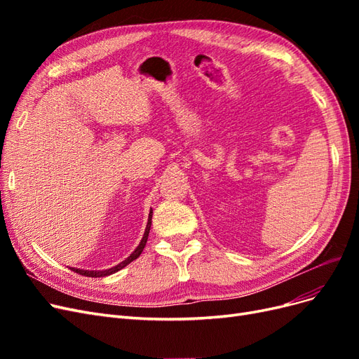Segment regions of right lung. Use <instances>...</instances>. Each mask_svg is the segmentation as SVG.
Segmentation results:
<instances>
[{
    "label": "right lung",
    "instance_id": "obj_1",
    "mask_svg": "<svg viewBox=\"0 0 359 359\" xmlns=\"http://www.w3.org/2000/svg\"><path fill=\"white\" fill-rule=\"evenodd\" d=\"M151 219H153V214L149 212V217H148V223H147V229H145V233H144V238H142V241H140V244L136 247V250L135 252L130 255L126 260H123L121 264H118L116 266H112V268H109V269H104V271H85V269H78V268H70L72 271H74V273H78V274H81V276H85V277H106V276H111V274H114V273H116V271H119V269H123L124 266H127L130 262H133L135 259H137L139 256H140V253L144 252V248H145V244H147V241H148V233H149V227H151Z\"/></svg>",
    "mask_w": 359,
    "mask_h": 359
}]
</instances>
